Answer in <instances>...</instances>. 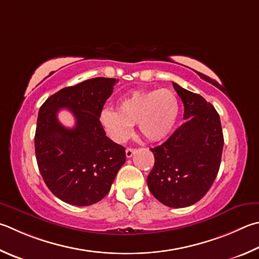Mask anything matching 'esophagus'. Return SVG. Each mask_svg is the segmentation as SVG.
Returning <instances> with one entry per match:
<instances>
[{"label": "esophagus", "mask_w": 259, "mask_h": 259, "mask_svg": "<svg viewBox=\"0 0 259 259\" xmlns=\"http://www.w3.org/2000/svg\"><path fill=\"white\" fill-rule=\"evenodd\" d=\"M136 150H137V149H135V148H126L125 149V156L128 157V158L133 157V155L136 153Z\"/></svg>", "instance_id": "1"}]
</instances>
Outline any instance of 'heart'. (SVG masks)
<instances>
[{"label": "heart", "mask_w": 259, "mask_h": 259, "mask_svg": "<svg viewBox=\"0 0 259 259\" xmlns=\"http://www.w3.org/2000/svg\"><path fill=\"white\" fill-rule=\"evenodd\" d=\"M179 110L178 97L170 89L135 91L117 101L116 112L103 110L100 122L117 143H123L130 137L136 123L146 139L158 142L175 128Z\"/></svg>", "instance_id": "1"}]
</instances>
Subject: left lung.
I'll use <instances>...</instances> for the list:
<instances>
[{
	"label": "left lung",
	"instance_id": "8db88e82",
	"mask_svg": "<svg viewBox=\"0 0 259 259\" xmlns=\"http://www.w3.org/2000/svg\"><path fill=\"white\" fill-rule=\"evenodd\" d=\"M172 83L185 106V123L165 143L150 148L155 163L147 185L162 204L181 208L200 200L213 185L224 139L214 106L198 94Z\"/></svg>",
	"mask_w": 259,
	"mask_h": 259
}]
</instances>
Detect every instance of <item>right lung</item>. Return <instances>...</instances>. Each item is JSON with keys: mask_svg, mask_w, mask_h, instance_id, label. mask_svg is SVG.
<instances>
[{"mask_svg": "<svg viewBox=\"0 0 259 259\" xmlns=\"http://www.w3.org/2000/svg\"><path fill=\"white\" fill-rule=\"evenodd\" d=\"M117 81L98 77L65 87L49 97L38 112L37 164L46 186L64 203L89 206L102 200L125 162L124 147L106 137L100 122L103 106ZM61 108H68L75 116L73 128L59 123Z\"/></svg>", "mask_w": 259, "mask_h": 259, "instance_id": "add662e5", "label": "right lung"}]
</instances>
